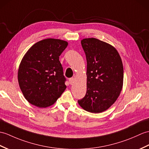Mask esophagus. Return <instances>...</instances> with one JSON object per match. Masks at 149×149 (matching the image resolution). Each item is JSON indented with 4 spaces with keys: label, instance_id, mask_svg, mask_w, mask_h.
<instances>
[{
    "label": "esophagus",
    "instance_id": "esophagus-1",
    "mask_svg": "<svg viewBox=\"0 0 149 149\" xmlns=\"http://www.w3.org/2000/svg\"><path fill=\"white\" fill-rule=\"evenodd\" d=\"M68 81H69V82H70V84L71 85H73L74 84V79L73 77L69 79Z\"/></svg>",
    "mask_w": 149,
    "mask_h": 149
}]
</instances>
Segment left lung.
I'll use <instances>...</instances> for the list:
<instances>
[{
    "mask_svg": "<svg viewBox=\"0 0 149 149\" xmlns=\"http://www.w3.org/2000/svg\"><path fill=\"white\" fill-rule=\"evenodd\" d=\"M81 45L87 60V91L78 103L89 112H102L113 104L122 90L121 58L115 47L95 38L82 39Z\"/></svg>",
    "mask_w": 149,
    "mask_h": 149,
    "instance_id": "1",
    "label": "left lung"
}]
</instances>
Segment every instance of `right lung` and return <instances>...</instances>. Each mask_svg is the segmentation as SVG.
Segmentation results:
<instances>
[{
  "mask_svg": "<svg viewBox=\"0 0 149 149\" xmlns=\"http://www.w3.org/2000/svg\"><path fill=\"white\" fill-rule=\"evenodd\" d=\"M68 46L66 41L46 39L31 47L21 61L18 79L25 99L40 108L51 106L66 89L59 56Z\"/></svg>",
  "mask_w": 149,
  "mask_h": 149,
  "instance_id": "obj_1",
  "label": "right lung"
}]
</instances>
